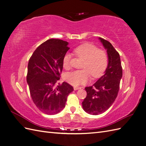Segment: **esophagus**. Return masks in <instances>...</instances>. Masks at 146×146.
I'll return each mask as SVG.
<instances>
[{"label": "esophagus", "instance_id": "obj_1", "mask_svg": "<svg viewBox=\"0 0 146 146\" xmlns=\"http://www.w3.org/2000/svg\"><path fill=\"white\" fill-rule=\"evenodd\" d=\"M81 88H80V87H77V86H74V90H75V91H76V90H79V89H80Z\"/></svg>", "mask_w": 146, "mask_h": 146}]
</instances>
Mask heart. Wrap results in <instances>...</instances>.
<instances>
[{"instance_id":"1","label":"heart","mask_w":146,"mask_h":146,"mask_svg":"<svg viewBox=\"0 0 146 146\" xmlns=\"http://www.w3.org/2000/svg\"><path fill=\"white\" fill-rule=\"evenodd\" d=\"M78 58L83 60L80 68L77 70L65 74L64 80L73 86H78L87 83L90 80L91 74L93 78H98L105 71L108 64V56L104 50L90 43L77 47L74 50ZM71 55H64L63 66L65 69L70 68Z\"/></svg>"}]
</instances>
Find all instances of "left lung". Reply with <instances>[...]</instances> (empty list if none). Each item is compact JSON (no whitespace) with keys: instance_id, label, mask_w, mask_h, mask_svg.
I'll use <instances>...</instances> for the list:
<instances>
[{"instance_id":"8db88e82","label":"left lung","mask_w":146,"mask_h":146,"mask_svg":"<svg viewBox=\"0 0 146 146\" xmlns=\"http://www.w3.org/2000/svg\"><path fill=\"white\" fill-rule=\"evenodd\" d=\"M107 50L108 64L104 76L93 85L85 88L86 98L82 102L83 110L88 114L98 115L111 107L117 98L122 69L120 55L109 41L99 38Z\"/></svg>"}]
</instances>
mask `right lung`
<instances>
[{
	"mask_svg": "<svg viewBox=\"0 0 146 146\" xmlns=\"http://www.w3.org/2000/svg\"><path fill=\"white\" fill-rule=\"evenodd\" d=\"M68 42L50 39L39 46L29 61L27 82L31 98L42 113L55 114L65 107L73 87L63 82L55 88L63 70V58L69 49Z\"/></svg>",
	"mask_w": 146,
	"mask_h": 146,
	"instance_id": "add662e5",
	"label": "right lung"
}]
</instances>
